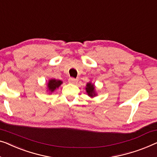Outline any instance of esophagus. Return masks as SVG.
Returning <instances> with one entry per match:
<instances>
[{
    "mask_svg": "<svg viewBox=\"0 0 157 157\" xmlns=\"http://www.w3.org/2000/svg\"><path fill=\"white\" fill-rule=\"evenodd\" d=\"M77 81H78V80L74 78H69V83H76Z\"/></svg>",
    "mask_w": 157,
    "mask_h": 157,
    "instance_id": "esophagus-1",
    "label": "esophagus"
}]
</instances>
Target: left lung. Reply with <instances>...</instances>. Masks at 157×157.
Returning <instances> with one entry per match:
<instances>
[{"mask_svg":"<svg viewBox=\"0 0 157 157\" xmlns=\"http://www.w3.org/2000/svg\"><path fill=\"white\" fill-rule=\"evenodd\" d=\"M86 92H87V94H88V95H90V96L93 97L95 95V87H94V84H91L90 83H87V85H86Z\"/></svg>","mask_w":157,"mask_h":157,"instance_id":"8db88e82","label":"left lung"}]
</instances>
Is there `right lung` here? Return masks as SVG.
Wrapping results in <instances>:
<instances>
[{
    "mask_svg": "<svg viewBox=\"0 0 157 157\" xmlns=\"http://www.w3.org/2000/svg\"><path fill=\"white\" fill-rule=\"evenodd\" d=\"M62 83V81L60 80H56V79H51L49 81L48 88L51 92H53L56 88L59 87V86Z\"/></svg>",
    "mask_w": 157,
    "mask_h": 157,
    "instance_id": "obj_1",
    "label": "right lung"
}]
</instances>
